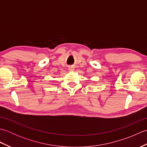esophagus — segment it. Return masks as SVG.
I'll list each match as a JSON object with an SVG mask.
<instances>
[{"mask_svg": "<svg viewBox=\"0 0 147 147\" xmlns=\"http://www.w3.org/2000/svg\"><path fill=\"white\" fill-rule=\"evenodd\" d=\"M69 71H74V67H73V66H71L69 67Z\"/></svg>", "mask_w": 147, "mask_h": 147, "instance_id": "1", "label": "esophagus"}]
</instances>
